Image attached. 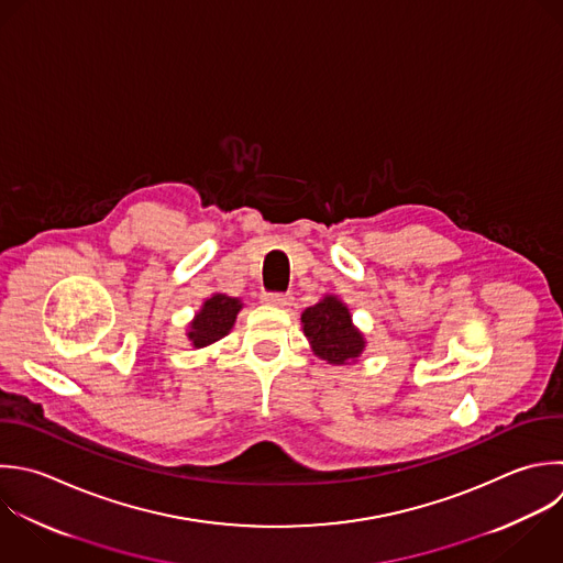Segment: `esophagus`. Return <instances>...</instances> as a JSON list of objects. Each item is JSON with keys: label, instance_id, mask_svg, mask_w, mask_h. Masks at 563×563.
Here are the masks:
<instances>
[{"label": "esophagus", "instance_id": "34e87169", "mask_svg": "<svg viewBox=\"0 0 563 563\" xmlns=\"http://www.w3.org/2000/svg\"><path fill=\"white\" fill-rule=\"evenodd\" d=\"M262 301L268 303V306L286 308V306L292 303V295H288V292H264V295H262Z\"/></svg>", "mask_w": 563, "mask_h": 563}]
</instances>
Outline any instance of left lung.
Here are the masks:
<instances>
[{
    "label": "left lung",
    "instance_id": "1",
    "mask_svg": "<svg viewBox=\"0 0 563 563\" xmlns=\"http://www.w3.org/2000/svg\"><path fill=\"white\" fill-rule=\"evenodd\" d=\"M301 323L314 354L328 363L345 365L365 347L363 334L352 325L347 308L336 297H325L317 306L306 308Z\"/></svg>",
    "mask_w": 563,
    "mask_h": 563
}]
</instances>
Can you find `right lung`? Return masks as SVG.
<instances>
[{
  "label": "right lung",
  "instance_id": "add662e5",
  "mask_svg": "<svg viewBox=\"0 0 563 563\" xmlns=\"http://www.w3.org/2000/svg\"><path fill=\"white\" fill-rule=\"evenodd\" d=\"M240 308H242V303L235 297L213 295L211 299H207L202 310L191 321L189 339H191L194 347L211 345V343L220 341L224 334H229Z\"/></svg>",
  "mask_w": 563,
  "mask_h": 563
}]
</instances>
